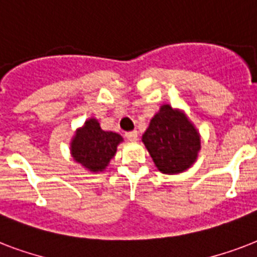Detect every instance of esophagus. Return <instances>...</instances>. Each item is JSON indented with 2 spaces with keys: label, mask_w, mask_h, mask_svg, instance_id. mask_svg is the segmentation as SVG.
I'll list each match as a JSON object with an SVG mask.
<instances>
[{
  "label": "esophagus",
  "mask_w": 257,
  "mask_h": 257,
  "mask_svg": "<svg viewBox=\"0 0 257 257\" xmlns=\"http://www.w3.org/2000/svg\"><path fill=\"white\" fill-rule=\"evenodd\" d=\"M125 137H126L129 141H136L137 140V132H136V131H131V132H126V133H125Z\"/></svg>",
  "instance_id": "obj_1"
}]
</instances>
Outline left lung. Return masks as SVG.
<instances>
[{"label":"left lung","mask_w":257,"mask_h":257,"mask_svg":"<svg viewBox=\"0 0 257 257\" xmlns=\"http://www.w3.org/2000/svg\"><path fill=\"white\" fill-rule=\"evenodd\" d=\"M143 143L159 171L175 175L195 163L200 136L185 114L163 105L143 135Z\"/></svg>","instance_id":"obj_1"}]
</instances>
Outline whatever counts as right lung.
<instances>
[{"instance_id": "1", "label": "right lung", "mask_w": 257, "mask_h": 257, "mask_svg": "<svg viewBox=\"0 0 257 257\" xmlns=\"http://www.w3.org/2000/svg\"><path fill=\"white\" fill-rule=\"evenodd\" d=\"M121 141L120 135L105 132L96 118H90L77 131L70 144V151L74 160L82 167L90 172H100L113 159Z\"/></svg>"}]
</instances>
